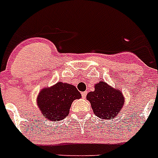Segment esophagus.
<instances>
[{
  "label": "esophagus",
  "instance_id": "34e87169",
  "mask_svg": "<svg viewBox=\"0 0 158 158\" xmlns=\"http://www.w3.org/2000/svg\"><path fill=\"white\" fill-rule=\"evenodd\" d=\"M82 98H84V99H85V98H86V94H87V92H86V91H84V92H82Z\"/></svg>",
  "mask_w": 158,
  "mask_h": 158
}]
</instances>
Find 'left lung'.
Returning <instances> with one entry per match:
<instances>
[{"label":"left lung","instance_id":"1","mask_svg":"<svg viewBox=\"0 0 158 158\" xmlns=\"http://www.w3.org/2000/svg\"><path fill=\"white\" fill-rule=\"evenodd\" d=\"M94 113L101 119H112L117 117L125 104V97L118 88H114L104 81L94 85V91L88 93Z\"/></svg>","mask_w":158,"mask_h":158}]
</instances>
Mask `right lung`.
I'll return each instance as SVG.
<instances>
[{
	"label": "right lung",
	"instance_id": "add662e5",
	"mask_svg": "<svg viewBox=\"0 0 158 158\" xmlns=\"http://www.w3.org/2000/svg\"><path fill=\"white\" fill-rule=\"evenodd\" d=\"M82 97L76 87L58 82L50 87L43 88L36 98V104L47 120L61 121L69 115L72 102Z\"/></svg>",
	"mask_w": 158,
	"mask_h": 158
}]
</instances>
